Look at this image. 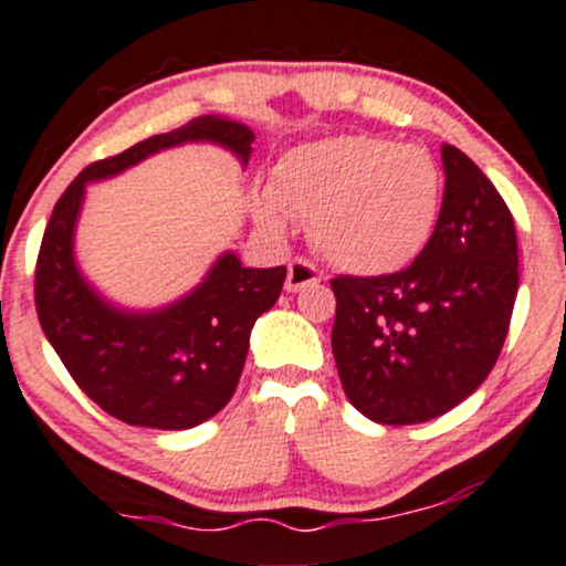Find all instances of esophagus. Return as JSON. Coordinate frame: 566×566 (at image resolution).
<instances>
[{
	"mask_svg": "<svg viewBox=\"0 0 566 566\" xmlns=\"http://www.w3.org/2000/svg\"><path fill=\"white\" fill-rule=\"evenodd\" d=\"M319 279L322 276L314 263H308L306 258H295L287 265V282H284V287H287V293H297V290L308 287V284H316Z\"/></svg>",
	"mask_w": 566,
	"mask_h": 566,
	"instance_id": "obj_1",
	"label": "esophagus"
}]
</instances>
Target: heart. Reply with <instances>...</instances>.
Returning a JSON list of instances; mask_svg holds the SVG:
<instances>
[{
    "label": "heart",
    "mask_w": 566,
    "mask_h": 566,
    "mask_svg": "<svg viewBox=\"0 0 566 566\" xmlns=\"http://www.w3.org/2000/svg\"><path fill=\"white\" fill-rule=\"evenodd\" d=\"M440 201L443 174L424 147L333 136L284 153L254 214L273 233L287 228V217L306 220L327 263L376 276L424 250Z\"/></svg>",
    "instance_id": "1"
}]
</instances>
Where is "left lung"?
<instances>
[{
    "mask_svg": "<svg viewBox=\"0 0 566 566\" xmlns=\"http://www.w3.org/2000/svg\"><path fill=\"white\" fill-rule=\"evenodd\" d=\"M438 226L408 269L335 276L333 357L349 402L378 424L451 411L492 374L518 293L513 214L473 160L443 145Z\"/></svg>",
    "mask_w": 566,
    "mask_h": 566,
    "instance_id": "obj_1",
    "label": "left lung"
}]
</instances>
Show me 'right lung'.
Instances as JSON below:
<instances>
[{"label": "right lung", "instance_id": "right-lung-1", "mask_svg": "<svg viewBox=\"0 0 566 566\" xmlns=\"http://www.w3.org/2000/svg\"><path fill=\"white\" fill-rule=\"evenodd\" d=\"M182 142H217L247 164L254 134L203 115L85 166L53 207L34 271L36 316L77 387L115 419L153 430H188L228 406L254 319L276 303L287 276L284 265L244 269L226 252L190 295L147 314L109 306L80 276L72 239L85 185Z\"/></svg>", "mask_w": 566, "mask_h": 566}]
</instances>
